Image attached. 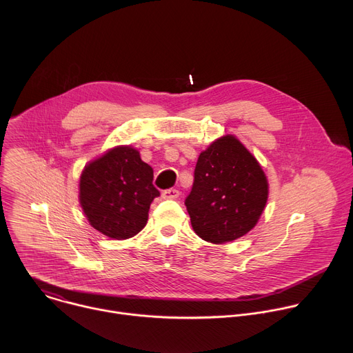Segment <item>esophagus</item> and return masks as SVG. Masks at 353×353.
Wrapping results in <instances>:
<instances>
[{
	"label": "esophagus",
	"instance_id": "1",
	"mask_svg": "<svg viewBox=\"0 0 353 353\" xmlns=\"http://www.w3.org/2000/svg\"><path fill=\"white\" fill-rule=\"evenodd\" d=\"M179 195H180V191L176 188H168V190L162 191V198H165V199H174Z\"/></svg>",
	"mask_w": 353,
	"mask_h": 353
}]
</instances>
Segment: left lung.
<instances>
[{"label": "left lung", "mask_w": 353, "mask_h": 353, "mask_svg": "<svg viewBox=\"0 0 353 353\" xmlns=\"http://www.w3.org/2000/svg\"><path fill=\"white\" fill-rule=\"evenodd\" d=\"M267 198L268 183L261 166L239 139L226 135L201 152L184 204L194 232L221 244L253 229Z\"/></svg>", "instance_id": "8db88e82"}]
</instances>
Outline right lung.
<instances>
[{
  "label": "right lung",
  "instance_id": "add662e5",
  "mask_svg": "<svg viewBox=\"0 0 353 353\" xmlns=\"http://www.w3.org/2000/svg\"><path fill=\"white\" fill-rule=\"evenodd\" d=\"M154 170L131 146H117L85 166L79 201L89 223L112 239H128L143 229L148 211L161 192Z\"/></svg>",
  "mask_w": 353,
  "mask_h": 353
}]
</instances>
